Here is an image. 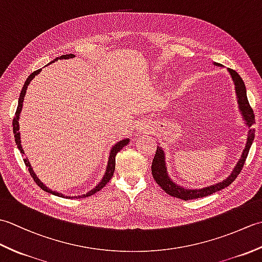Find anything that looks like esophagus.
<instances>
[{
	"label": "esophagus",
	"mask_w": 262,
	"mask_h": 262,
	"mask_svg": "<svg viewBox=\"0 0 262 262\" xmlns=\"http://www.w3.org/2000/svg\"><path fill=\"white\" fill-rule=\"evenodd\" d=\"M149 129H151V126H149V124H147V122H145V121L141 122V124H140V130L141 132H147Z\"/></svg>",
	"instance_id": "1"
}]
</instances>
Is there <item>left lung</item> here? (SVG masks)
<instances>
[{
    "instance_id": "8db88e82",
    "label": "left lung",
    "mask_w": 262,
    "mask_h": 262,
    "mask_svg": "<svg viewBox=\"0 0 262 262\" xmlns=\"http://www.w3.org/2000/svg\"><path fill=\"white\" fill-rule=\"evenodd\" d=\"M215 64L219 65L217 63H215ZM229 72L232 76L233 82H234V84H235L237 103H238V107H240L241 114L243 116L244 120H246L247 125L249 127H251L255 122V119H254L253 110L251 107H250L249 100L247 97L246 85H244V82L241 79V76L237 74V72H235L232 69H229ZM254 132H255L254 128L249 130L247 145L241 155L240 161L237 162V164L234 168V170H233L231 176L222 182H219V183H216V185L202 188V189H185V188L179 187L178 185H176V183L171 181L168 173H166V168H165V162H164V153L162 149H161V147H159V146L157 148V152H155L153 162H152V174H153L154 180L157 181L158 185L162 188L166 193L170 194V196L176 197V198H180L183 200L203 198V197L208 196V194H211L216 191H220V190H222V189H224L227 186H230L231 183L236 179V177L240 174V172L242 171V168L244 165V162H246V159L249 154L250 147H251V144L254 140Z\"/></svg>"
}]
</instances>
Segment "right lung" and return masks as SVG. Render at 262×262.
<instances>
[{"label": "right lung", "instance_id": "obj_1", "mask_svg": "<svg viewBox=\"0 0 262 262\" xmlns=\"http://www.w3.org/2000/svg\"><path fill=\"white\" fill-rule=\"evenodd\" d=\"M72 57H74V55L73 54H69V55H62V56L60 57H56L55 58L54 60H57L58 58L59 59H63V58H72ZM53 60V62H54ZM53 62H51L49 64H52ZM41 70H37V71H35L33 72V73H31L29 76H28V79H27V81L25 82V85H24V88H22V90H21V93H20V97H19V101H18V108H16V111H15V115H14V118H13V121H12V125H13V134H14V138H15V143H16V145H18V148L20 149V152L22 153V154H25V152H24V149H22V146H21V141H20V133H19V116H20V113H21V109H22V103H24V99H25V94H26V91H27V88H28V85H29V83L31 82V80L33 79V77H35L39 72H40ZM129 143V140H122V141H120V142H118L116 144V145L111 148V152H110V157H109V161H108V166H107V171H105V173H104V177H103V179L100 181V183L99 185L94 188V189H92L91 191H89L86 194H83V196H79V197H81V198H83V197H89V196H92L93 193H96V192H98L99 190H101V189L107 185V183L109 182V180L111 179V178H113V176H114V172H115V166H116V155H117V153H118L120 149L124 147L125 145H127V144ZM24 162H25V164H26V166L28 168V171H29V173H30V176H31V178L33 179V181H35L37 185L40 187L42 190H45V191H47V192H51V193H53V194H55V196H59V197H64V194H60V193H58V192H56V191H52V190H49V189L45 186V185H42V183L39 181V179L38 178L36 177V174L33 173V171H32V169H31V166H30V163H29V161H28L27 159H24Z\"/></svg>", "mask_w": 262, "mask_h": 262}]
</instances>
